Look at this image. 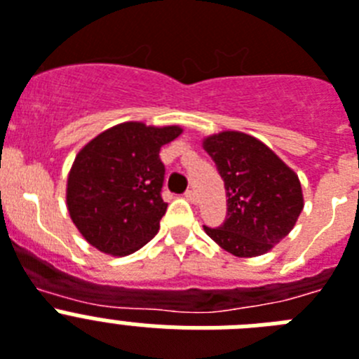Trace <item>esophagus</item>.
Returning <instances> with one entry per match:
<instances>
[{"mask_svg": "<svg viewBox=\"0 0 359 359\" xmlns=\"http://www.w3.org/2000/svg\"><path fill=\"white\" fill-rule=\"evenodd\" d=\"M185 198L189 201H192V203H196V200H198V198H196V192L194 191H187L185 192Z\"/></svg>", "mask_w": 359, "mask_h": 359, "instance_id": "1", "label": "esophagus"}]
</instances>
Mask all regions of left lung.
I'll return each mask as SVG.
<instances>
[{
    "mask_svg": "<svg viewBox=\"0 0 359 359\" xmlns=\"http://www.w3.org/2000/svg\"><path fill=\"white\" fill-rule=\"evenodd\" d=\"M225 183L226 217L205 232L223 250L254 258L280 243L298 222L303 192L298 174L265 143L238 130L203 140Z\"/></svg>",
    "mask_w": 359,
    "mask_h": 359,
    "instance_id": "1",
    "label": "left lung"
}]
</instances>
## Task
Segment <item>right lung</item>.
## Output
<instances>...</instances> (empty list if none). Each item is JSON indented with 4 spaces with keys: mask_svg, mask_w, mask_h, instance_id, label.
<instances>
[{
    "mask_svg": "<svg viewBox=\"0 0 359 359\" xmlns=\"http://www.w3.org/2000/svg\"><path fill=\"white\" fill-rule=\"evenodd\" d=\"M182 127L127 121L107 128L76 156L67 180V209L85 240L110 256L149 243L167 210L159 150Z\"/></svg>",
    "mask_w": 359,
    "mask_h": 359,
    "instance_id": "1",
    "label": "right lung"
}]
</instances>
